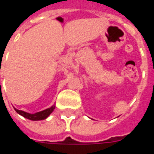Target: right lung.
Returning <instances> with one entry per match:
<instances>
[{
    "mask_svg": "<svg viewBox=\"0 0 154 154\" xmlns=\"http://www.w3.org/2000/svg\"><path fill=\"white\" fill-rule=\"evenodd\" d=\"M14 109L19 114V115H20L23 117H25L26 119H30V120H43V119H45L46 118L48 117V116L50 115L54 110L55 109V106H52L49 108H48L46 110H42V111H39V112H37V113L35 114H30V113H27V112H25V111H23V110H17L16 108L14 107Z\"/></svg>",
    "mask_w": 154,
    "mask_h": 154,
    "instance_id": "1",
    "label": "right lung"
}]
</instances>
